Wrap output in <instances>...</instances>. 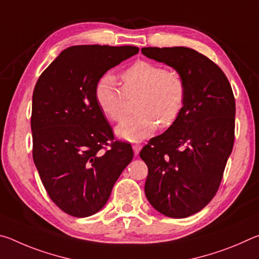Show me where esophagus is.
<instances>
[{
	"instance_id": "esophagus-1",
	"label": "esophagus",
	"mask_w": 259,
	"mask_h": 259,
	"mask_svg": "<svg viewBox=\"0 0 259 259\" xmlns=\"http://www.w3.org/2000/svg\"><path fill=\"white\" fill-rule=\"evenodd\" d=\"M133 148H134L135 154L137 155L138 153L140 152V150H142V145H140V144H134V145H133Z\"/></svg>"
}]
</instances>
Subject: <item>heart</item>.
Listing matches in <instances>:
<instances>
[{"label": "heart", "instance_id": "1", "mask_svg": "<svg viewBox=\"0 0 259 259\" xmlns=\"http://www.w3.org/2000/svg\"><path fill=\"white\" fill-rule=\"evenodd\" d=\"M122 87L112 74H105L95 87V99L108 120L120 121L124 115L125 97L135 99V114L122 121L116 134L122 139L137 142L154 133L157 123L169 128L182 115L187 87L184 77L161 65L140 60L121 74Z\"/></svg>", "mask_w": 259, "mask_h": 259}]
</instances>
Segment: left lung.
<instances>
[{"label": "left lung", "mask_w": 259, "mask_h": 259, "mask_svg": "<svg viewBox=\"0 0 259 259\" xmlns=\"http://www.w3.org/2000/svg\"><path fill=\"white\" fill-rule=\"evenodd\" d=\"M142 52L186 82L182 115L139 153L148 168L147 200L164 216L185 218L203 209L221 185L234 144V95L224 72L198 51L148 47Z\"/></svg>", "instance_id": "1"}]
</instances>
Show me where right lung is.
Instances as JSON below:
<instances>
[{
    "label": "right lung",
    "mask_w": 259,
    "mask_h": 259,
    "mask_svg": "<svg viewBox=\"0 0 259 259\" xmlns=\"http://www.w3.org/2000/svg\"><path fill=\"white\" fill-rule=\"evenodd\" d=\"M138 51L133 46L69 47L35 84L33 160L50 199L71 216L98 212L133 160L130 144L114 139L95 87L108 69Z\"/></svg>",
    "instance_id": "obj_1"
}]
</instances>
